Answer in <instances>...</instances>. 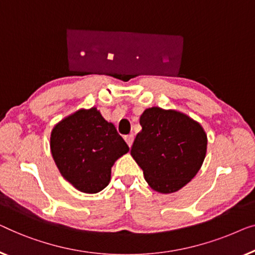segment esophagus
<instances>
[{
    "label": "esophagus",
    "mask_w": 255,
    "mask_h": 255,
    "mask_svg": "<svg viewBox=\"0 0 255 255\" xmlns=\"http://www.w3.org/2000/svg\"><path fill=\"white\" fill-rule=\"evenodd\" d=\"M125 141L127 142V144L129 145V148H130L131 144H132V142H134V135H132V134L126 135V136H125Z\"/></svg>",
    "instance_id": "34e87169"
}]
</instances>
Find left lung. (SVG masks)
Returning <instances> with one entry per match:
<instances>
[{"label": "left lung", "instance_id": "left-lung-1", "mask_svg": "<svg viewBox=\"0 0 255 255\" xmlns=\"http://www.w3.org/2000/svg\"><path fill=\"white\" fill-rule=\"evenodd\" d=\"M139 125L130 153L146 182L163 194L179 191L195 177L206 157L202 126L184 113L160 107L146 109Z\"/></svg>", "mask_w": 255, "mask_h": 255}]
</instances>
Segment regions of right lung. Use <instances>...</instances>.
Masks as SVG:
<instances>
[{
    "mask_svg": "<svg viewBox=\"0 0 255 255\" xmlns=\"http://www.w3.org/2000/svg\"><path fill=\"white\" fill-rule=\"evenodd\" d=\"M51 151L62 177L78 191L93 194L109 185L111 168L129 146L92 107L78 110L53 128Z\"/></svg>",
    "mask_w": 255,
    "mask_h": 255,
    "instance_id": "add662e5",
    "label": "right lung"
}]
</instances>
